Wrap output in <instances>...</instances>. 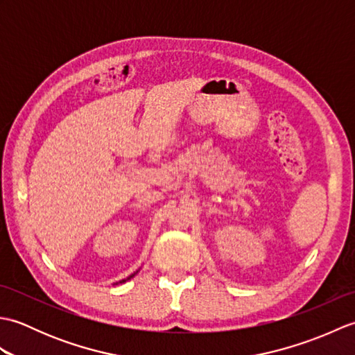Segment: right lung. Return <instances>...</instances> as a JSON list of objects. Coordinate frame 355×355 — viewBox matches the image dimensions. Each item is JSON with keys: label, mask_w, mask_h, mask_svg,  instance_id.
<instances>
[{"label": "right lung", "mask_w": 355, "mask_h": 355, "mask_svg": "<svg viewBox=\"0 0 355 355\" xmlns=\"http://www.w3.org/2000/svg\"><path fill=\"white\" fill-rule=\"evenodd\" d=\"M128 279H130V277H128ZM122 282H125V281H122Z\"/></svg>", "instance_id": "1"}]
</instances>
